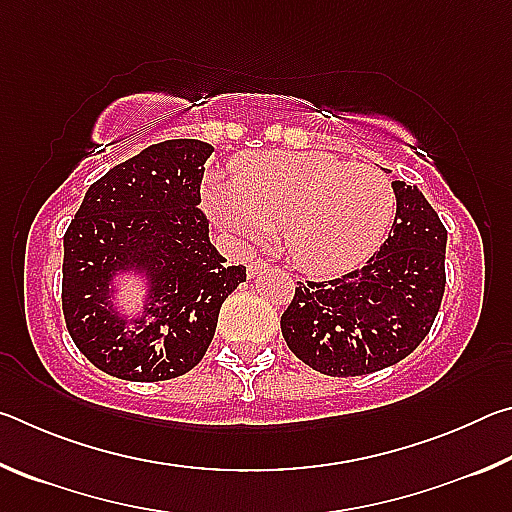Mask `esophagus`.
I'll return each mask as SVG.
<instances>
[{
    "instance_id": "34e87169",
    "label": "esophagus",
    "mask_w": 512,
    "mask_h": 512,
    "mask_svg": "<svg viewBox=\"0 0 512 512\" xmlns=\"http://www.w3.org/2000/svg\"><path fill=\"white\" fill-rule=\"evenodd\" d=\"M264 268H268V262H264V259H253V262L248 264V277H255L264 271Z\"/></svg>"
}]
</instances>
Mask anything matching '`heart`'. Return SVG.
I'll return each mask as SVG.
<instances>
[{
  "label": "heart",
  "mask_w": 512,
  "mask_h": 512,
  "mask_svg": "<svg viewBox=\"0 0 512 512\" xmlns=\"http://www.w3.org/2000/svg\"><path fill=\"white\" fill-rule=\"evenodd\" d=\"M207 203L248 241L282 230L284 253L314 275L361 266L395 219V189L384 171L323 151L241 155L232 180H207Z\"/></svg>",
  "instance_id": "obj_1"
}]
</instances>
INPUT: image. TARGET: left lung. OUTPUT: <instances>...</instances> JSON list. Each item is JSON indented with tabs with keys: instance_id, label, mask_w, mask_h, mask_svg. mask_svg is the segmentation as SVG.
<instances>
[{
	"instance_id": "left-lung-1",
	"label": "left lung",
	"mask_w": 512,
	"mask_h": 512,
	"mask_svg": "<svg viewBox=\"0 0 512 512\" xmlns=\"http://www.w3.org/2000/svg\"><path fill=\"white\" fill-rule=\"evenodd\" d=\"M391 235L366 266L298 282L280 318L289 350L329 377L393 366L429 334L445 293L447 230L415 185L395 180Z\"/></svg>"
}]
</instances>
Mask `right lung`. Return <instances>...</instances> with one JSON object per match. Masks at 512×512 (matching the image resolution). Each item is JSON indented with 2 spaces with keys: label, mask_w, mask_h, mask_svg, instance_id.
<instances>
[{
  "label": "right lung",
  "mask_w": 512,
  "mask_h": 512,
  "mask_svg": "<svg viewBox=\"0 0 512 512\" xmlns=\"http://www.w3.org/2000/svg\"><path fill=\"white\" fill-rule=\"evenodd\" d=\"M212 146L153 144L112 167L85 192L65 232L63 314L90 363L128 381L185 375L212 343L223 300L246 282L210 244L201 180ZM146 272L150 300L134 327L111 309V277Z\"/></svg>",
  "instance_id": "add662e5"
}]
</instances>
